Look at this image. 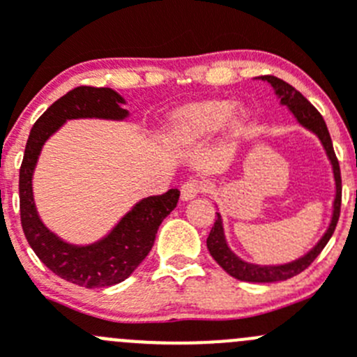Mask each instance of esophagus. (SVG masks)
Here are the masks:
<instances>
[{
  "instance_id": "obj_1",
  "label": "esophagus",
  "mask_w": 357,
  "mask_h": 357,
  "mask_svg": "<svg viewBox=\"0 0 357 357\" xmlns=\"http://www.w3.org/2000/svg\"><path fill=\"white\" fill-rule=\"evenodd\" d=\"M202 192V183L199 179H188L183 183L181 186V199L183 200H192Z\"/></svg>"
}]
</instances>
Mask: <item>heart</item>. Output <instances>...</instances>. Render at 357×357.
<instances>
[{"label":"heart","mask_w":357,"mask_h":357,"mask_svg":"<svg viewBox=\"0 0 357 357\" xmlns=\"http://www.w3.org/2000/svg\"><path fill=\"white\" fill-rule=\"evenodd\" d=\"M231 112V103L226 100H212L195 105H188L178 110L169 121L165 136L169 142L178 145H190V143L202 142L208 136L219 131ZM247 124V112L236 109L229 117V129L235 132L242 131Z\"/></svg>","instance_id":"obj_1"}]
</instances>
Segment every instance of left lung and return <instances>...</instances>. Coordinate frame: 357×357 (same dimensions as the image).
Masks as SVG:
<instances>
[{
  "instance_id": "8db88e82",
  "label": "left lung",
  "mask_w": 357,
  "mask_h": 357,
  "mask_svg": "<svg viewBox=\"0 0 357 357\" xmlns=\"http://www.w3.org/2000/svg\"><path fill=\"white\" fill-rule=\"evenodd\" d=\"M261 79L262 81H268L269 84L275 88V93L278 95L282 105L289 107L291 114H294L295 119L298 121V124L307 128L309 131H312L319 139H321L323 146H325L326 150V155H328L330 162H332L333 165L335 186H337V195H335V202H333L332 222H330L326 233L323 235V238L319 240L318 245L312 248L311 252H307L304 257L297 259V261L289 262V264L257 266V264H248V262L236 257V255L229 250L228 243H226L225 231H222L221 215L218 214V219H215L214 226H212L207 238V248L208 252H211L212 257H214V261L218 262V264L221 266L228 275H231L233 278L236 280H242V282H252V283H273V282H283V280H289L291 276H297L298 273H302L305 268H309L311 262L321 254V250L325 248L326 243H328V240L332 238L335 226H337L338 222V215H340L342 178H340V165H338L337 155H335L333 152L332 138H330L328 128H326L321 114H319V112L309 103L307 98L302 96L301 91H297L294 86H290L289 82H285L283 79L275 77V75H262Z\"/></svg>"
}]
</instances>
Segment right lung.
<instances>
[{"mask_svg":"<svg viewBox=\"0 0 357 357\" xmlns=\"http://www.w3.org/2000/svg\"><path fill=\"white\" fill-rule=\"evenodd\" d=\"M122 103H126L124 98L110 88H74L32 126L20 165V221L29 245L50 271L86 289H103L124 282L142 264L152 250L160 222L178 205L179 190L143 199L105 238L93 245L77 247L62 242L41 222L32 199V172L45 142L63 122L88 117L122 121L129 114L122 109Z\"/></svg>","mask_w":357,"mask_h":357,"instance_id":"1","label":"right lung"}]
</instances>
